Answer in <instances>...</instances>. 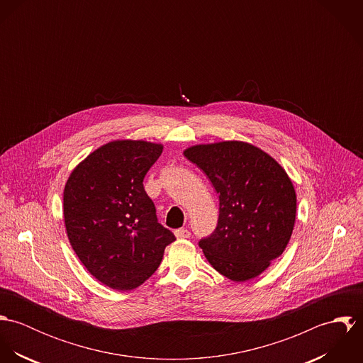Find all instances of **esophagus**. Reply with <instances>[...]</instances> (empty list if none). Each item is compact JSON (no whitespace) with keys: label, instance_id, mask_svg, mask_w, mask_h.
Listing matches in <instances>:
<instances>
[{"label":"esophagus","instance_id":"esophagus-1","mask_svg":"<svg viewBox=\"0 0 363 363\" xmlns=\"http://www.w3.org/2000/svg\"><path fill=\"white\" fill-rule=\"evenodd\" d=\"M174 235L177 239H189L191 236L190 230L189 229H184V228H180V229H176L174 230Z\"/></svg>","mask_w":363,"mask_h":363}]
</instances>
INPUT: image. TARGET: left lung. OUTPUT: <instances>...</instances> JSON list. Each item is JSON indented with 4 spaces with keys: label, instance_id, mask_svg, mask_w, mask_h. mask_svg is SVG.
<instances>
[{
    "label": "left lung",
    "instance_id": "obj_1",
    "mask_svg": "<svg viewBox=\"0 0 363 363\" xmlns=\"http://www.w3.org/2000/svg\"><path fill=\"white\" fill-rule=\"evenodd\" d=\"M184 156L219 196L218 225L199 242L209 264L236 282L257 277L284 253L294 230L296 193L286 172L242 141L194 145Z\"/></svg>",
    "mask_w": 363,
    "mask_h": 363
}]
</instances>
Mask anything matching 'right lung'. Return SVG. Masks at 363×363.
<instances>
[{"label":"right lung","instance_id":"obj_1","mask_svg":"<svg viewBox=\"0 0 363 363\" xmlns=\"http://www.w3.org/2000/svg\"><path fill=\"white\" fill-rule=\"evenodd\" d=\"M163 147L118 140L84 159L64 189V222L69 243L85 268L102 284L130 291L159 267L176 240L156 218L144 177Z\"/></svg>","mask_w":363,"mask_h":363}]
</instances>
